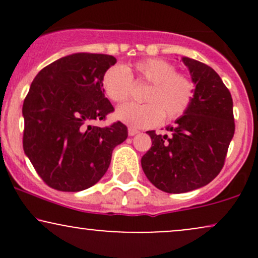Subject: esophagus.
I'll use <instances>...</instances> for the list:
<instances>
[{"label":"esophagus","mask_w":258,"mask_h":258,"mask_svg":"<svg viewBox=\"0 0 258 258\" xmlns=\"http://www.w3.org/2000/svg\"><path fill=\"white\" fill-rule=\"evenodd\" d=\"M137 133H139L138 130L133 128V127H128V136H131V137H132V136H136Z\"/></svg>","instance_id":"esophagus-1"}]
</instances>
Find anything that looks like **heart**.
<instances>
[{
    "instance_id": "obj_1",
    "label": "heart",
    "mask_w": 258,
    "mask_h": 258,
    "mask_svg": "<svg viewBox=\"0 0 258 258\" xmlns=\"http://www.w3.org/2000/svg\"><path fill=\"white\" fill-rule=\"evenodd\" d=\"M150 84L146 104L126 103L116 109L115 116L135 128H147L164 120L182 116L191 104L195 93L194 82L184 74L177 73L170 61L159 58L139 60L132 67L114 65L103 78L105 94L112 102L121 103L130 97L132 79Z\"/></svg>"
}]
</instances>
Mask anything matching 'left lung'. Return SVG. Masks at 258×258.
<instances>
[{
  "label": "left lung",
  "mask_w": 258,
  "mask_h": 258,
  "mask_svg": "<svg viewBox=\"0 0 258 258\" xmlns=\"http://www.w3.org/2000/svg\"><path fill=\"white\" fill-rule=\"evenodd\" d=\"M195 93L184 115L167 126L170 135L147 133L152 148L141 160L147 178L166 193H186L209 184L221 172L235 125L233 99L209 65L183 57Z\"/></svg>",
  "instance_id": "obj_1"
}]
</instances>
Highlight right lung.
<instances>
[{
  "mask_svg": "<svg viewBox=\"0 0 258 258\" xmlns=\"http://www.w3.org/2000/svg\"><path fill=\"white\" fill-rule=\"evenodd\" d=\"M112 55L75 53L53 61L34 79L23 104V148L38 176L60 191H80L104 176L114 148L126 141L117 121L98 127L114 106L103 78Z\"/></svg>",
  "mask_w": 258,
  "mask_h": 258,
  "instance_id": "1",
  "label": "right lung"
}]
</instances>
